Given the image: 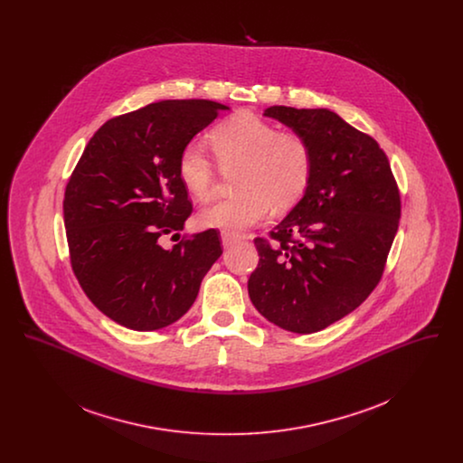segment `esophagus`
I'll list each match as a JSON object with an SVG mask.
<instances>
[{
    "mask_svg": "<svg viewBox=\"0 0 463 463\" xmlns=\"http://www.w3.org/2000/svg\"><path fill=\"white\" fill-rule=\"evenodd\" d=\"M221 238L223 248H231L232 244H236V242L241 240V236H238V234H232V232H225V231H222Z\"/></svg>",
    "mask_w": 463,
    "mask_h": 463,
    "instance_id": "34e87169",
    "label": "esophagus"
}]
</instances>
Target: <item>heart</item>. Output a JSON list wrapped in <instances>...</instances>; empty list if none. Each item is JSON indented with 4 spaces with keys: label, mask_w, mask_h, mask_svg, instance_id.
Listing matches in <instances>:
<instances>
[{
    "label": "heart",
    "mask_w": 463,
    "mask_h": 463,
    "mask_svg": "<svg viewBox=\"0 0 463 463\" xmlns=\"http://www.w3.org/2000/svg\"><path fill=\"white\" fill-rule=\"evenodd\" d=\"M212 147L225 172L240 168L236 196L221 199L199 213L204 227L238 234L264 221L272 206L287 210L307 191L314 155L300 133L279 130L251 112H238L210 135ZM176 174L198 201L213 196L217 170L199 140L187 142L176 161Z\"/></svg>",
    "instance_id": "b5f03b06"
}]
</instances>
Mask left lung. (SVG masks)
<instances>
[{
    "instance_id": "1",
    "label": "left lung",
    "mask_w": 463,
    "mask_h": 463,
    "mask_svg": "<svg viewBox=\"0 0 463 463\" xmlns=\"http://www.w3.org/2000/svg\"><path fill=\"white\" fill-rule=\"evenodd\" d=\"M264 116L312 147L306 194L257 238L251 304L276 326L316 333L359 307L378 285L396 238L401 198L385 153L330 109L272 106Z\"/></svg>"
}]
</instances>
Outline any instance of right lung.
I'll use <instances>...</instances> for the list:
<instances>
[{
	"instance_id": "add662e5",
	"label": "right lung",
	"mask_w": 463,
	"mask_h": 463,
	"mask_svg": "<svg viewBox=\"0 0 463 463\" xmlns=\"http://www.w3.org/2000/svg\"><path fill=\"white\" fill-rule=\"evenodd\" d=\"M229 108L161 100L112 118L90 138L64 196L71 265L91 304L135 331L165 328L198 297L222 255L215 229L165 250L193 212L176 174L182 147Z\"/></svg>"
}]
</instances>
